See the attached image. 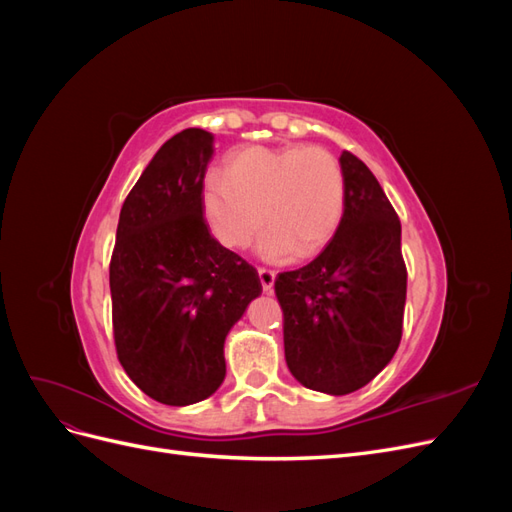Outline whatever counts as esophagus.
<instances>
[{
	"mask_svg": "<svg viewBox=\"0 0 512 512\" xmlns=\"http://www.w3.org/2000/svg\"><path fill=\"white\" fill-rule=\"evenodd\" d=\"M258 277H260L262 290L271 292V290H273V284H275V273H273L271 269H258Z\"/></svg>",
	"mask_w": 512,
	"mask_h": 512,
	"instance_id": "obj_1",
	"label": "esophagus"
}]
</instances>
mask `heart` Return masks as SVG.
<instances>
[{"mask_svg":"<svg viewBox=\"0 0 512 512\" xmlns=\"http://www.w3.org/2000/svg\"><path fill=\"white\" fill-rule=\"evenodd\" d=\"M203 203L215 239L230 250L250 245L267 224L256 245L260 258H312L344 220L346 177L322 147L254 145L230 158L226 177L207 179Z\"/></svg>","mask_w":512,"mask_h":512,"instance_id":"heart-1","label":"heart"}]
</instances>
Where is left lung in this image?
<instances>
[{"label": "left lung", "mask_w": 512, "mask_h": 512, "mask_svg": "<svg viewBox=\"0 0 512 512\" xmlns=\"http://www.w3.org/2000/svg\"><path fill=\"white\" fill-rule=\"evenodd\" d=\"M346 211L322 254L275 277L290 374L327 395H348L391 363L404 327L408 273L401 224L374 173L339 156Z\"/></svg>", "instance_id": "obj_1"}]
</instances>
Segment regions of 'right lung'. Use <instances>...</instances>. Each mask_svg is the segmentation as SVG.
<instances>
[{"mask_svg": "<svg viewBox=\"0 0 512 512\" xmlns=\"http://www.w3.org/2000/svg\"><path fill=\"white\" fill-rule=\"evenodd\" d=\"M211 158V132L175 134L138 177L117 224V356L138 389L166 406H190L220 389L226 335L262 292L256 269L215 241L203 220Z\"/></svg>", "mask_w": 512, "mask_h": 512, "instance_id": "1", "label": "right lung"}]
</instances>
